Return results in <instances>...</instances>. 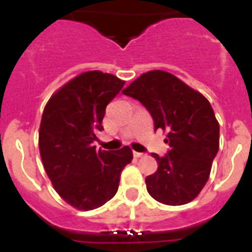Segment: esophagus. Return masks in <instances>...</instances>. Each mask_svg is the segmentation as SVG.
I'll use <instances>...</instances> for the list:
<instances>
[{"mask_svg": "<svg viewBox=\"0 0 252 252\" xmlns=\"http://www.w3.org/2000/svg\"><path fill=\"white\" fill-rule=\"evenodd\" d=\"M144 156H145V154H144V153H138V152H133V157L134 158H141V157H144Z\"/></svg>", "mask_w": 252, "mask_h": 252, "instance_id": "esophagus-1", "label": "esophagus"}]
</instances>
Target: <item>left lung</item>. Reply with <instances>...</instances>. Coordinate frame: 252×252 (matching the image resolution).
Returning a JSON list of instances; mask_svg holds the SVG:
<instances>
[{
    "label": "left lung",
    "mask_w": 252,
    "mask_h": 252,
    "mask_svg": "<svg viewBox=\"0 0 252 252\" xmlns=\"http://www.w3.org/2000/svg\"><path fill=\"white\" fill-rule=\"evenodd\" d=\"M123 94L141 102L153 118L154 129L167 132V154H152L158 168L146 176L149 195L166 205L192 201L209 179L220 148V126L211 103L163 70L144 73Z\"/></svg>",
    "instance_id": "8db88e82"
}]
</instances>
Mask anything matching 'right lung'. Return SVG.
Wrapping results in <instances>:
<instances>
[{
    "label": "right lung",
    "mask_w": 252,
    "mask_h": 252,
    "mask_svg": "<svg viewBox=\"0 0 252 252\" xmlns=\"http://www.w3.org/2000/svg\"><path fill=\"white\" fill-rule=\"evenodd\" d=\"M124 81L99 70L74 77L49 98L41 116L39 150L47 175L63 199L80 211L102 207L118 192L123 168L132 162L129 146L96 149L107 104Z\"/></svg>",
    "instance_id": "obj_1"
}]
</instances>
